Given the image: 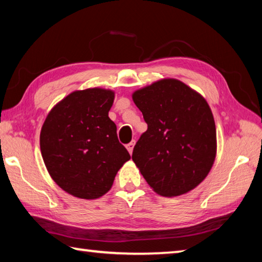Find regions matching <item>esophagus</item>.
I'll return each instance as SVG.
<instances>
[{
  "instance_id": "obj_1",
  "label": "esophagus",
  "mask_w": 262,
  "mask_h": 262,
  "mask_svg": "<svg viewBox=\"0 0 262 262\" xmlns=\"http://www.w3.org/2000/svg\"><path fill=\"white\" fill-rule=\"evenodd\" d=\"M134 145H135V141H134V140H133L132 142H129V143H128V144L126 145V148H127L128 151H129L130 155H132V152H133V149H134Z\"/></svg>"
}]
</instances>
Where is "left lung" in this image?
Here are the masks:
<instances>
[{
  "label": "left lung",
  "mask_w": 262,
  "mask_h": 262,
  "mask_svg": "<svg viewBox=\"0 0 262 262\" xmlns=\"http://www.w3.org/2000/svg\"><path fill=\"white\" fill-rule=\"evenodd\" d=\"M148 129L133 161L155 192L178 196L209 173L216 156V127L209 105L185 83L164 78L133 94Z\"/></svg>",
  "instance_id": "1"
}]
</instances>
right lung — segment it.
<instances>
[{
  "mask_svg": "<svg viewBox=\"0 0 262 262\" xmlns=\"http://www.w3.org/2000/svg\"><path fill=\"white\" fill-rule=\"evenodd\" d=\"M114 92L94 88L74 91L48 113L40 133L43 163L52 179L79 199L107 193L130 155L108 118Z\"/></svg>",
  "mask_w": 262,
  "mask_h": 262,
  "instance_id": "right-lung-1",
  "label": "right lung"
}]
</instances>
